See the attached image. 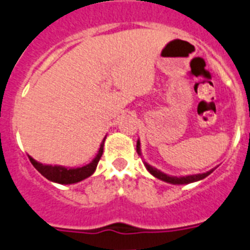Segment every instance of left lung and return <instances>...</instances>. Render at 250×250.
Masks as SVG:
<instances>
[{"label": "left lung", "instance_id": "obj_1", "mask_svg": "<svg viewBox=\"0 0 250 250\" xmlns=\"http://www.w3.org/2000/svg\"><path fill=\"white\" fill-rule=\"evenodd\" d=\"M137 151L139 153V142L137 143ZM146 169H148V171L150 172L151 175H154L155 178L160 179V180H163V181H167V183H170V184H178V185H180V184H190V183H195V181L202 180V179H205L206 176H208V175L213 171V170H209V171L205 172V174L188 175V176H183V178H176V176H169V175L159 171V170H157L155 167H150V165L146 164Z\"/></svg>", "mask_w": 250, "mask_h": 250}]
</instances>
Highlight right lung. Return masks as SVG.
Listing matches in <instances>:
<instances>
[{
  "instance_id": "obj_1",
  "label": "right lung",
  "mask_w": 250,
  "mask_h": 250,
  "mask_svg": "<svg viewBox=\"0 0 250 250\" xmlns=\"http://www.w3.org/2000/svg\"><path fill=\"white\" fill-rule=\"evenodd\" d=\"M104 139L102 141L101 146H100L99 154L96 158L92 160V163L85 165L83 167H76V169H66L62 167H51V165H43L41 163L36 162L33 158L29 157L30 163L33 164V167L43 175L44 178L48 180L54 181L58 184H75L79 181L83 180V179L88 178L93 174V171L96 170L97 164H99L100 159H101L102 154H104Z\"/></svg>"
}]
</instances>
